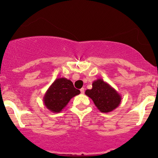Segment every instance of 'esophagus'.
<instances>
[{
  "mask_svg": "<svg viewBox=\"0 0 158 158\" xmlns=\"http://www.w3.org/2000/svg\"><path fill=\"white\" fill-rule=\"evenodd\" d=\"M80 91H81V94L85 93V89H84V88H81V89H80Z\"/></svg>",
  "mask_w": 158,
  "mask_h": 158,
  "instance_id": "1",
  "label": "esophagus"
}]
</instances>
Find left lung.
<instances>
[{
  "instance_id": "1",
  "label": "left lung",
  "mask_w": 158,
  "mask_h": 158,
  "mask_svg": "<svg viewBox=\"0 0 158 158\" xmlns=\"http://www.w3.org/2000/svg\"><path fill=\"white\" fill-rule=\"evenodd\" d=\"M92 86L91 89L85 91V95L93 100L95 106L101 112H111L120 104L121 95L102 79L94 81Z\"/></svg>"
}]
</instances>
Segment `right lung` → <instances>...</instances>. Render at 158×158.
<instances>
[{
    "label": "right lung",
    "instance_id": "1",
    "mask_svg": "<svg viewBox=\"0 0 158 158\" xmlns=\"http://www.w3.org/2000/svg\"><path fill=\"white\" fill-rule=\"evenodd\" d=\"M80 91L73 87V82L66 78H58L44 94V104L53 113H59L69 103L72 98L79 95Z\"/></svg>",
    "mask_w": 158,
    "mask_h": 158
}]
</instances>
